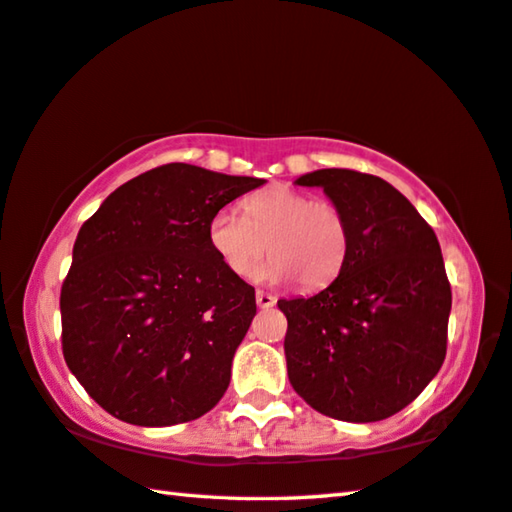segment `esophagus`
Segmentation results:
<instances>
[{
  "label": "esophagus",
  "instance_id": "obj_1",
  "mask_svg": "<svg viewBox=\"0 0 512 512\" xmlns=\"http://www.w3.org/2000/svg\"><path fill=\"white\" fill-rule=\"evenodd\" d=\"M255 300H257V306L259 309H271V306L277 302L275 295L271 293H264V291H257L255 293Z\"/></svg>",
  "mask_w": 512,
  "mask_h": 512
}]
</instances>
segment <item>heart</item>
<instances>
[{
  "label": "heart",
  "instance_id": "obj_1",
  "mask_svg": "<svg viewBox=\"0 0 512 512\" xmlns=\"http://www.w3.org/2000/svg\"><path fill=\"white\" fill-rule=\"evenodd\" d=\"M244 210L221 208L208 228L212 250L232 275L248 277L268 248L271 259L257 271L259 282L297 280L315 291L336 280L349 250L347 219L338 206L273 185L253 194Z\"/></svg>",
  "mask_w": 512,
  "mask_h": 512
}]
</instances>
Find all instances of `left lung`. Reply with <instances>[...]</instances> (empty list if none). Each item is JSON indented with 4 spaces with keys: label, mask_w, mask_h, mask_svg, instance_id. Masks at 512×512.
Segmentation results:
<instances>
[{
    "label": "left lung",
    "mask_w": 512,
    "mask_h": 512,
    "mask_svg": "<svg viewBox=\"0 0 512 512\" xmlns=\"http://www.w3.org/2000/svg\"><path fill=\"white\" fill-rule=\"evenodd\" d=\"M342 210L349 250L313 297L280 300L288 380L313 410L349 423L401 412L439 374L452 291L439 239L394 185L356 170H315Z\"/></svg>",
    "instance_id": "obj_1"
}]
</instances>
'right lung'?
Instances as JSON below:
<instances>
[{"label":"right lung","mask_w":512,"mask_h":512,"mask_svg":"<svg viewBox=\"0 0 512 512\" xmlns=\"http://www.w3.org/2000/svg\"><path fill=\"white\" fill-rule=\"evenodd\" d=\"M264 183L167 163L120 185L82 224L60 293L62 353L102 410L165 427L221 401L257 304L208 228Z\"/></svg>","instance_id":"right-lung-1"}]
</instances>
